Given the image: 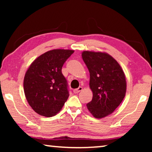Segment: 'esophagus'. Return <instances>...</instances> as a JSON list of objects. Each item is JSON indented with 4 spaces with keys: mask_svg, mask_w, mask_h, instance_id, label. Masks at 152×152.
Segmentation results:
<instances>
[{
    "mask_svg": "<svg viewBox=\"0 0 152 152\" xmlns=\"http://www.w3.org/2000/svg\"><path fill=\"white\" fill-rule=\"evenodd\" d=\"M82 91V86H79L78 88L74 89V91H73V92H74V93L77 94V93H78V92H80Z\"/></svg>",
    "mask_w": 152,
    "mask_h": 152,
    "instance_id": "1",
    "label": "esophagus"
}]
</instances>
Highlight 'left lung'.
<instances>
[{"label":"left lung","instance_id":"left-lung-1","mask_svg":"<svg viewBox=\"0 0 152 152\" xmlns=\"http://www.w3.org/2000/svg\"><path fill=\"white\" fill-rule=\"evenodd\" d=\"M82 57L88 69L93 94L86 106L95 118L101 119L111 114L124 99L127 88L124 72L107 53L84 51Z\"/></svg>","mask_w":152,"mask_h":152}]
</instances>
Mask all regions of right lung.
<instances>
[{
  "mask_svg": "<svg viewBox=\"0 0 152 152\" xmlns=\"http://www.w3.org/2000/svg\"><path fill=\"white\" fill-rule=\"evenodd\" d=\"M74 51L61 49L48 51L36 58L28 68L23 81L24 92L28 103L37 114L55 116L68 100V82L61 68Z\"/></svg>",
  "mask_w": 152,
  "mask_h": 152,
  "instance_id": "right-lung-1",
  "label": "right lung"
}]
</instances>
